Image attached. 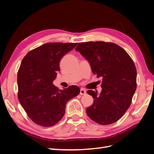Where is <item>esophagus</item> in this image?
Listing matches in <instances>:
<instances>
[{"label": "esophagus", "mask_w": 154, "mask_h": 154, "mask_svg": "<svg viewBox=\"0 0 154 154\" xmlns=\"http://www.w3.org/2000/svg\"><path fill=\"white\" fill-rule=\"evenodd\" d=\"M86 94V91L85 89H84V88H82L80 89V95H84Z\"/></svg>", "instance_id": "obj_1"}]
</instances>
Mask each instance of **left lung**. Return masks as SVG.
I'll list each match as a JSON object with an SVG mask.
<instances>
[{
    "mask_svg": "<svg viewBox=\"0 0 154 154\" xmlns=\"http://www.w3.org/2000/svg\"><path fill=\"white\" fill-rule=\"evenodd\" d=\"M75 50L89 62L92 71L102 78L100 94L88 90L94 103L86 109L92 121L110 125L127 112L136 90L137 71L132 59L118 45L105 42L79 43Z\"/></svg>",
    "mask_w": 154,
    "mask_h": 154,
    "instance_id": "left-lung-1",
    "label": "left lung"
}]
</instances>
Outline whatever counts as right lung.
Listing matches in <instances>:
<instances>
[{"instance_id": "add662e5", "label": "right lung", "mask_w": 154, "mask_h": 154, "mask_svg": "<svg viewBox=\"0 0 154 154\" xmlns=\"http://www.w3.org/2000/svg\"><path fill=\"white\" fill-rule=\"evenodd\" d=\"M78 43H47L29 51L17 74L18 98L29 118L37 125L51 127L64 116L67 102L79 94L76 85L63 90L53 84L60 62Z\"/></svg>"}]
</instances>
